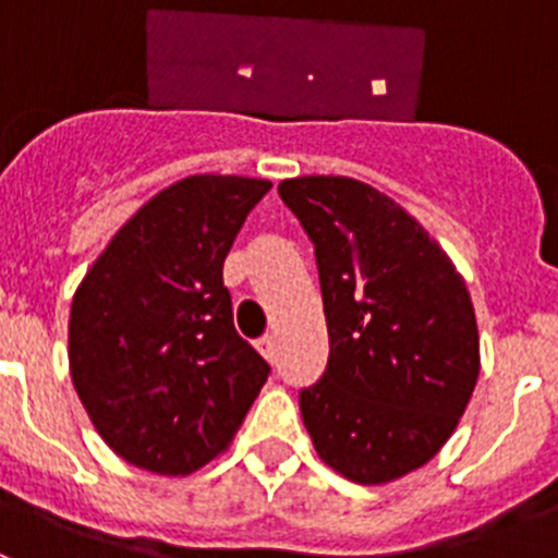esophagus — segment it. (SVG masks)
Wrapping results in <instances>:
<instances>
[{
    "label": "esophagus",
    "mask_w": 558,
    "mask_h": 558,
    "mask_svg": "<svg viewBox=\"0 0 558 558\" xmlns=\"http://www.w3.org/2000/svg\"><path fill=\"white\" fill-rule=\"evenodd\" d=\"M256 349H259V354H263L268 363H274V360H276V340L270 338V335H265V338L256 340Z\"/></svg>",
    "instance_id": "esophagus-1"
}]
</instances>
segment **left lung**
Returning a JSON list of instances; mask_svg holds the SVG:
<instances>
[{"label":"left lung","instance_id":"1","mask_svg":"<svg viewBox=\"0 0 558 558\" xmlns=\"http://www.w3.org/2000/svg\"><path fill=\"white\" fill-rule=\"evenodd\" d=\"M279 195L315 245L329 360L299 393L327 466L363 486L425 466L458 427L481 372L475 307L445 248L393 198L347 175Z\"/></svg>","mask_w":558,"mask_h":558}]
</instances>
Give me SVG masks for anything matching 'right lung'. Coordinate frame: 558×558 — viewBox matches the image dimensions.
Listing matches in <instances>:
<instances>
[{
    "mask_svg": "<svg viewBox=\"0 0 558 558\" xmlns=\"http://www.w3.org/2000/svg\"><path fill=\"white\" fill-rule=\"evenodd\" d=\"M270 181L190 175L153 195L77 284L69 372L140 470L184 477L231 445L270 366L234 329L223 263Z\"/></svg>",
    "mask_w": 558,
    "mask_h": 558,
    "instance_id": "add662e5",
    "label": "right lung"
}]
</instances>
